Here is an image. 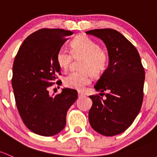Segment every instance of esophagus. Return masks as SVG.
I'll list each match as a JSON object with an SVG mask.
<instances>
[{"mask_svg": "<svg viewBox=\"0 0 157 157\" xmlns=\"http://www.w3.org/2000/svg\"><path fill=\"white\" fill-rule=\"evenodd\" d=\"M78 96H79V98H81V97L86 96V94L83 93V92L79 91V92H78Z\"/></svg>", "mask_w": 157, "mask_h": 157, "instance_id": "obj_1", "label": "esophagus"}]
</instances>
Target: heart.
<instances>
[{"instance_id":"1","label":"heart","mask_w":157,"mask_h":157,"mask_svg":"<svg viewBox=\"0 0 157 157\" xmlns=\"http://www.w3.org/2000/svg\"><path fill=\"white\" fill-rule=\"evenodd\" d=\"M71 52L64 47L57 51L56 61L59 67L66 70L74 57L83 56L80 61L81 71H72L64 80L65 86L82 91L91 83V75H99L106 69L108 63V55L105 49L93 40L86 35L76 37L71 44Z\"/></svg>"}]
</instances>
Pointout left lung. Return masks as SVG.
Returning <instances> with one entry per match:
<instances>
[{"mask_svg": "<svg viewBox=\"0 0 157 157\" xmlns=\"http://www.w3.org/2000/svg\"><path fill=\"white\" fill-rule=\"evenodd\" d=\"M103 40L108 52V67L94 88L106 98L90 95L89 121L101 135L113 136L126 131L138 116L144 97V69L136 48L117 31L110 29L86 31Z\"/></svg>", "mask_w": 157, "mask_h": 157, "instance_id": "1", "label": "left lung"}]
</instances>
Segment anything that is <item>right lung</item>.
I'll return each mask as SVG.
<instances>
[{
    "instance_id": "obj_1",
    "label": "right lung",
    "mask_w": 157,
    "mask_h": 157,
    "mask_svg": "<svg viewBox=\"0 0 157 157\" xmlns=\"http://www.w3.org/2000/svg\"><path fill=\"white\" fill-rule=\"evenodd\" d=\"M71 34L64 29H40L23 41L15 57L12 86L16 107L23 123L35 134L49 137L60 132L67 110L77 98V92L71 89L49 93L61 74L57 51Z\"/></svg>"
}]
</instances>
